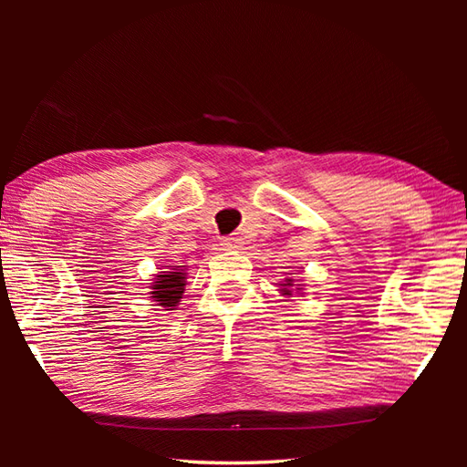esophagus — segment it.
Masks as SVG:
<instances>
[{
  "mask_svg": "<svg viewBox=\"0 0 467 467\" xmlns=\"http://www.w3.org/2000/svg\"><path fill=\"white\" fill-rule=\"evenodd\" d=\"M241 239H236V236H224L221 241V249L223 251H233V249H239Z\"/></svg>",
  "mask_w": 467,
  "mask_h": 467,
  "instance_id": "34e87169",
  "label": "esophagus"
}]
</instances>
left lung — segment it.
Listing matches in <instances>:
<instances>
[{
	"instance_id": "obj_1",
	"label": "left lung",
	"mask_w": 467,
	"mask_h": 467,
	"mask_svg": "<svg viewBox=\"0 0 467 467\" xmlns=\"http://www.w3.org/2000/svg\"><path fill=\"white\" fill-rule=\"evenodd\" d=\"M291 283H293V279H286L285 286H291ZM283 293H285V295H291V291H289V289H283Z\"/></svg>"
}]
</instances>
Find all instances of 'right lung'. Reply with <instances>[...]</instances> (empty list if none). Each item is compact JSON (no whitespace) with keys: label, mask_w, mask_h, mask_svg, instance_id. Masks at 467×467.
Wrapping results in <instances>:
<instances>
[{"label":"right lung","mask_w":467,"mask_h":467,"mask_svg":"<svg viewBox=\"0 0 467 467\" xmlns=\"http://www.w3.org/2000/svg\"><path fill=\"white\" fill-rule=\"evenodd\" d=\"M182 293H184V273H178V269H174L172 273L158 275L156 283L152 285L150 295L161 306H176L178 301L182 299Z\"/></svg>","instance_id":"obj_1"}]
</instances>
